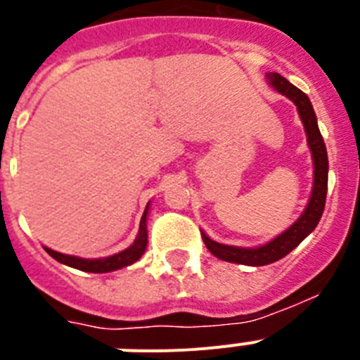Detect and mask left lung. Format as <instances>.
<instances>
[{"mask_svg":"<svg viewBox=\"0 0 360 360\" xmlns=\"http://www.w3.org/2000/svg\"><path fill=\"white\" fill-rule=\"evenodd\" d=\"M270 84L274 86L279 94L287 95L290 101L297 106L299 117L304 124V131L308 136V146H310L311 158H314V189H311L310 202L307 209L301 214V218L295 221L292 227L279 234L276 240L270 243L257 247V249H241V247H231V245H221L212 241L202 232L203 243L211 250L212 256L224 259L229 263H240V265L249 266H262L274 263L281 257L287 256L290 250H294L304 238L310 234L319 224L321 216L324 211V202H326V189H328V155H326V146H324L323 136H321L319 128H317V119L311 108L310 98L307 94L295 88L294 84L287 79L279 75V73H270L269 75Z\"/></svg>","mask_w":360,"mask_h":360,"instance_id":"obj_1","label":"left lung"}]
</instances>
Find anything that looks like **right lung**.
<instances>
[{
    "label": "right lung",
    "mask_w": 360,
    "mask_h": 360,
    "mask_svg": "<svg viewBox=\"0 0 360 360\" xmlns=\"http://www.w3.org/2000/svg\"><path fill=\"white\" fill-rule=\"evenodd\" d=\"M146 216H148V207H146L144 214H142L141 219V227H139V234H136L135 241L129 249L122 250V252L115 254V256L110 257H103V259H82V257H75V256H66V254L56 252L52 249L44 250L57 259L63 265H68L72 269L77 270H84V272H94V274H103V272H111V270H119L122 266H128L131 263H135L139 257L144 254L146 245H148V231H146Z\"/></svg>",
    "instance_id": "add662e5"
}]
</instances>
